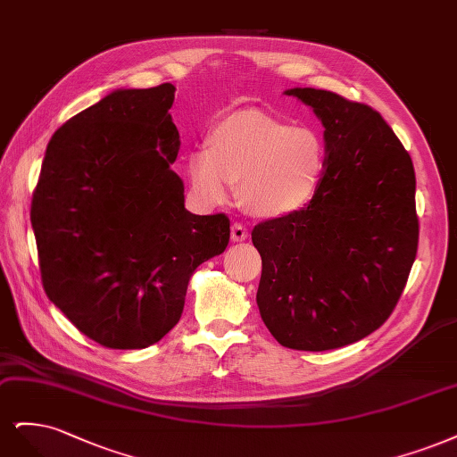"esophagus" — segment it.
<instances>
[{
    "label": "esophagus",
    "instance_id": "1",
    "mask_svg": "<svg viewBox=\"0 0 457 457\" xmlns=\"http://www.w3.org/2000/svg\"><path fill=\"white\" fill-rule=\"evenodd\" d=\"M231 239H233L235 243L248 239V229H246V226L241 224V222H233V224H231Z\"/></svg>",
    "mask_w": 457,
    "mask_h": 457
}]
</instances>
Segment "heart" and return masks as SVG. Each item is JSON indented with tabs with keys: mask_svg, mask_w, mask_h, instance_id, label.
Segmentation results:
<instances>
[{
	"mask_svg": "<svg viewBox=\"0 0 457 457\" xmlns=\"http://www.w3.org/2000/svg\"><path fill=\"white\" fill-rule=\"evenodd\" d=\"M209 145L187 157L195 197L209 207L228 204L241 184V199L258 216H283L313 201L327 165L325 140L312 127H290L262 112L220 121Z\"/></svg>",
	"mask_w": 457,
	"mask_h": 457,
	"instance_id": "b5f03b06",
	"label": "heart"
}]
</instances>
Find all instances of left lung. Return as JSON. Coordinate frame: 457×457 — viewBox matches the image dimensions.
I'll list each match as a JSON object with an SVG mask.
<instances>
[{
  "label": "left lung",
  "instance_id": "obj_1",
  "mask_svg": "<svg viewBox=\"0 0 457 457\" xmlns=\"http://www.w3.org/2000/svg\"><path fill=\"white\" fill-rule=\"evenodd\" d=\"M325 125L327 165L305 209L260 222L256 294L275 340L327 351L362 340L393 313L416 260L410 154L376 110L322 89H288Z\"/></svg>",
  "mask_w": 457,
  "mask_h": 457
}]
</instances>
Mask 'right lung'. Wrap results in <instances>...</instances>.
Here are the masks:
<instances>
[{"instance_id": "add662e5", "label": "right lung", "mask_w": 457, "mask_h": 457, "mask_svg": "<svg viewBox=\"0 0 457 457\" xmlns=\"http://www.w3.org/2000/svg\"><path fill=\"white\" fill-rule=\"evenodd\" d=\"M174 85L120 89L56 129L32 195L41 283L81 334L108 349L159 342L189 277L229 243V218L184 207Z\"/></svg>"}]
</instances>
